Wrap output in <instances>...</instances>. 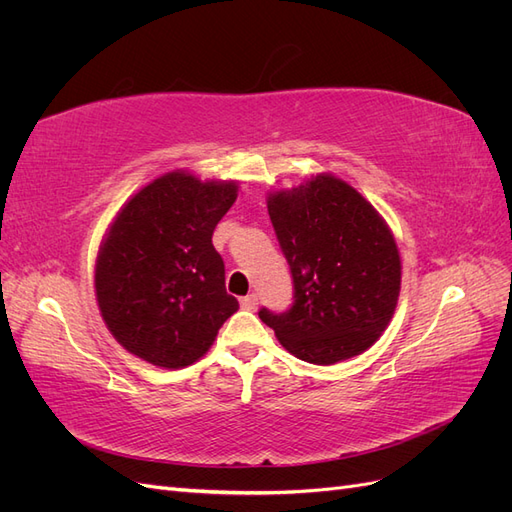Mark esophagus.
<instances>
[{
	"instance_id": "1",
	"label": "esophagus",
	"mask_w": 512,
	"mask_h": 512,
	"mask_svg": "<svg viewBox=\"0 0 512 512\" xmlns=\"http://www.w3.org/2000/svg\"><path fill=\"white\" fill-rule=\"evenodd\" d=\"M241 307L247 309V312H254V309L258 307V297H256V294L252 292V294H247V297H243L241 299Z\"/></svg>"
}]
</instances>
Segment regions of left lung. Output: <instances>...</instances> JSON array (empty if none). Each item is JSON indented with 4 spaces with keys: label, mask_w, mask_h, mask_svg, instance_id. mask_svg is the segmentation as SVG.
Segmentation results:
<instances>
[{
    "label": "left lung",
    "mask_w": 512,
    "mask_h": 512,
    "mask_svg": "<svg viewBox=\"0 0 512 512\" xmlns=\"http://www.w3.org/2000/svg\"><path fill=\"white\" fill-rule=\"evenodd\" d=\"M267 207L288 260L294 303L260 320L301 361L335 365L374 346L389 327L401 290L393 230L344 179L318 173L273 190Z\"/></svg>",
    "instance_id": "obj_1"
}]
</instances>
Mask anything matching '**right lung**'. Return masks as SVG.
<instances>
[{
  "mask_svg": "<svg viewBox=\"0 0 512 512\" xmlns=\"http://www.w3.org/2000/svg\"><path fill=\"white\" fill-rule=\"evenodd\" d=\"M237 194L239 181L175 168L132 194L108 224L96 256V301L106 329L136 359L188 367L239 309L211 243Z\"/></svg>",
  "mask_w": 512,
  "mask_h": 512,
  "instance_id": "1",
  "label": "right lung"
}]
</instances>
